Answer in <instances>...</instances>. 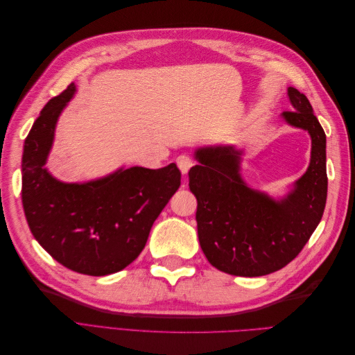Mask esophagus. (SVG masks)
Listing matches in <instances>:
<instances>
[{"label": "esophagus", "instance_id": "obj_1", "mask_svg": "<svg viewBox=\"0 0 355 355\" xmlns=\"http://www.w3.org/2000/svg\"><path fill=\"white\" fill-rule=\"evenodd\" d=\"M176 164H178V167H179V170L182 171V173H188V170L194 166V159H192L189 155H185V154H182V155H179L178 158H176Z\"/></svg>", "mask_w": 355, "mask_h": 355}]
</instances>
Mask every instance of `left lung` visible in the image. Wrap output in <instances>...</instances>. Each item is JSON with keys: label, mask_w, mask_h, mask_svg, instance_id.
Listing matches in <instances>:
<instances>
[{"label": "left lung", "mask_w": 355, "mask_h": 355, "mask_svg": "<svg viewBox=\"0 0 355 355\" xmlns=\"http://www.w3.org/2000/svg\"><path fill=\"white\" fill-rule=\"evenodd\" d=\"M292 111L284 121L311 136L304 176L282 200L247 187L240 175L243 151L235 146L198 148L189 170L197 198V230L207 261L219 271L261 277L282 270L304 249L323 216L327 198L326 133L304 93L287 89Z\"/></svg>", "instance_id": "left-lung-1"}]
</instances>
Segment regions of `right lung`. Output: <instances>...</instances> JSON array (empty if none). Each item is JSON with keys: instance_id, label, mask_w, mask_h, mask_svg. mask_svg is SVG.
<instances>
[{"instance_id": "obj_1", "label": "right lung", "mask_w": 355, "mask_h": 355, "mask_svg": "<svg viewBox=\"0 0 355 355\" xmlns=\"http://www.w3.org/2000/svg\"><path fill=\"white\" fill-rule=\"evenodd\" d=\"M75 84L47 102L25 139L22 202L29 230L53 259L85 275L124 270L141 254L158 214L180 187L175 163L120 168L84 184H65L46 166L58 118Z\"/></svg>"}]
</instances>
